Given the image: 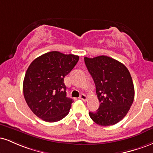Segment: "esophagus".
Wrapping results in <instances>:
<instances>
[{
  "label": "esophagus",
  "instance_id": "1",
  "mask_svg": "<svg viewBox=\"0 0 153 153\" xmlns=\"http://www.w3.org/2000/svg\"><path fill=\"white\" fill-rule=\"evenodd\" d=\"M80 99L82 100L83 101H86L87 99H88V97L86 96H85V94H81V95H80Z\"/></svg>",
  "mask_w": 153,
  "mask_h": 153
}]
</instances>
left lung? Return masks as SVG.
Wrapping results in <instances>:
<instances>
[{
  "label": "left lung",
  "mask_w": 153,
  "mask_h": 153,
  "mask_svg": "<svg viewBox=\"0 0 153 153\" xmlns=\"http://www.w3.org/2000/svg\"><path fill=\"white\" fill-rule=\"evenodd\" d=\"M85 65L96 85L99 109L89 112L95 123L110 126L127 115L134 98V88L129 71L122 62L101 55L84 57Z\"/></svg>",
  "instance_id": "8db88e82"
}]
</instances>
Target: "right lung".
I'll use <instances>...</instances> for the list:
<instances>
[{
  "mask_svg": "<svg viewBox=\"0 0 153 153\" xmlns=\"http://www.w3.org/2000/svg\"><path fill=\"white\" fill-rule=\"evenodd\" d=\"M79 59V56L57 51L39 56L31 63L23 82L24 99L39 118L58 122L69 113L73 99L67 97L64 78Z\"/></svg>",
  "mask_w": 153,
  "mask_h": 153,
  "instance_id": "1",
  "label": "right lung"
}]
</instances>
